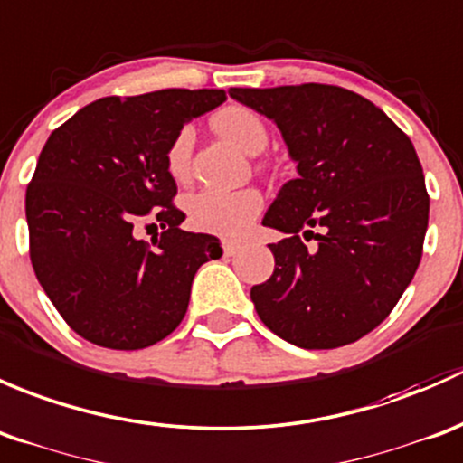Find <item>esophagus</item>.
Segmentation results:
<instances>
[{
	"label": "esophagus",
	"mask_w": 463,
	"mask_h": 463,
	"mask_svg": "<svg viewBox=\"0 0 463 463\" xmlns=\"http://www.w3.org/2000/svg\"><path fill=\"white\" fill-rule=\"evenodd\" d=\"M238 250H241V247H238V242L222 241V251H225V256H233V254H236Z\"/></svg>",
	"instance_id": "obj_1"
}]
</instances>
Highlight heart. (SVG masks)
I'll use <instances>...</instances> for the list:
<instances>
[{
  "instance_id": "heart-1",
  "label": "heart",
  "mask_w": 463,
  "mask_h": 463,
  "mask_svg": "<svg viewBox=\"0 0 463 463\" xmlns=\"http://www.w3.org/2000/svg\"><path fill=\"white\" fill-rule=\"evenodd\" d=\"M212 125L245 154H259L269 142V131L263 118L242 104L222 107L221 111L213 113ZM192 145L194 131L189 125H184L171 137L165 154V165L171 178L184 180L189 175ZM259 166L265 169L267 162L260 160ZM184 212L194 230L222 238H241L263 212V196L254 187L233 189V192L198 189L184 198Z\"/></svg>"
}]
</instances>
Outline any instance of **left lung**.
Instances as JSON below:
<instances>
[{
	"label": "left lung",
	"instance_id": "obj_1",
	"mask_svg": "<svg viewBox=\"0 0 463 463\" xmlns=\"http://www.w3.org/2000/svg\"><path fill=\"white\" fill-rule=\"evenodd\" d=\"M230 95L271 118L298 162L263 218L285 238L269 245L274 274L251 288L260 321L307 350L359 341L388 318L423 254L430 196L412 142L335 84Z\"/></svg>",
	"mask_w": 463,
	"mask_h": 463
}]
</instances>
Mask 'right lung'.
I'll list each match as a JSON object with an SVG mask.
<instances>
[{
  "label": "right lung",
  "mask_w": 463,
  "mask_h": 463,
  "mask_svg": "<svg viewBox=\"0 0 463 463\" xmlns=\"http://www.w3.org/2000/svg\"><path fill=\"white\" fill-rule=\"evenodd\" d=\"M222 89L109 95L80 109L46 140L26 187L28 254L69 327L95 345L140 350L183 321L198 267L221 241L180 230L171 137L222 104ZM158 222L151 243L137 226Z\"/></svg>",
  "instance_id": "1"
}]
</instances>
